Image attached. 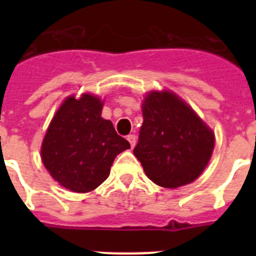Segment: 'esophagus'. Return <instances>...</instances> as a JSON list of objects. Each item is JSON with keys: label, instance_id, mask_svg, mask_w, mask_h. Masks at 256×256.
Listing matches in <instances>:
<instances>
[{"label": "esophagus", "instance_id": "obj_1", "mask_svg": "<svg viewBox=\"0 0 256 256\" xmlns=\"http://www.w3.org/2000/svg\"><path fill=\"white\" fill-rule=\"evenodd\" d=\"M126 140H128V141H130V146H132V148H134L136 141H137V137H136V134H130V136H126Z\"/></svg>", "mask_w": 256, "mask_h": 256}]
</instances>
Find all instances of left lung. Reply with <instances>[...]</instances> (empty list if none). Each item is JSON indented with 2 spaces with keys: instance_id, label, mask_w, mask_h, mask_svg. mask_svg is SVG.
<instances>
[{
  "instance_id": "left-lung-1",
  "label": "left lung",
  "mask_w": 256,
  "mask_h": 256,
  "mask_svg": "<svg viewBox=\"0 0 256 256\" xmlns=\"http://www.w3.org/2000/svg\"><path fill=\"white\" fill-rule=\"evenodd\" d=\"M144 123L133 150L154 183L177 188L206 168L214 133L177 94L152 91L142 104Z\"/></svg>"
}]
</instances>
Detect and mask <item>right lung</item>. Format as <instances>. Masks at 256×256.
Returning <instances> with one entry per match:
<instances>
[{
  "label": "right lung",
  "instance_id": "add662e5",
  "mask_svg": "<svg viewBox=\"0 0 256 256\" xmlns=\"http://www.w3.org/2000/svg\"><path fill=\"white\" fill-rule=\"evenodd\" d=\"M101 112L98 97H68L44 136L42 162L51 177L70 191L84 194L100 186L116 155L130 148L112 122L101 118Z\"/></svg>",
  "mask_w": 256,
  "mask_h": 256
}]
</instances>
